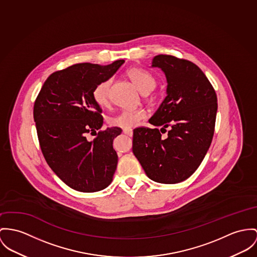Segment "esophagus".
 Here are the masks:
<instances>
[{
  "instance_id": "34e87169",
  "label": "esophagus",
  "mask_w": 257,
  "mask_h": 257,
  "mask_svg": "<svg viewBox=\"0 0 257 257\" xmlns=\"http://www.w3.org/2000/svg\"><path fill=\"white\" fill-rule=\"evenodd\" d=\"M123 133L129 137H132L133 136V130L132 129H124L123 130Z\"/></svg>"
}]
</instances>
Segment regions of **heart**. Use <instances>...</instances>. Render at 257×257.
Returning <instances> with one entry per match:
<instances>
[{
  "label": "heart",
  "instance_id": "b5f03b06",
  "mask_svg": "<svg viewBox=\"0 0 257 257\" xmlns=\"http://www.w3.org/2000/svg\"><path fill=\"white\" fill-rule=\"evenodd\" d=\"M128 76L144 94L150 93L157 85L156 78L150 72L142 68H131L128 71ZM110 85L111 79L107 78L100 81L94 88L93 99L99 106H104L108 103ZM146 116V111L142 108L123 109L118 114L109 119V124L122 129H131L137 126L141 120H143Z\"/></svg>",
  "mask_w": 257,
  "mask_h": 257
}]
</instances>
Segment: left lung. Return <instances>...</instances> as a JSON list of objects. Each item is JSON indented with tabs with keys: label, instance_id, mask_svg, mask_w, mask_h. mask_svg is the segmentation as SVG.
Masks as SVG:
<instances>
[{
	"label": "left lung",
	"instance_id": "obj_1",
	"mask_svg": "<svg viewBox=\"0 0 257 257\" xmlns=\"http://www.w3.org/2000/svg\"><path fill=\"white\" fill-rule=\"evenodd\" d=\"M152 66L160 68L167 80V96L149 120L160 129H134L132 150L148 177L176 184L198 169L210 147L217 96L205 74L190 60L158 55ZM167 130L168 136L162 138Z\"/></svg>",
	"mask_w": 257,
	"mask_h": 257
}]
</instances>
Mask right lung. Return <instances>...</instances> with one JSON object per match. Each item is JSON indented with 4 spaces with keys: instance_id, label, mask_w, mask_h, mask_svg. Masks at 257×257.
Listing matches in <instances>:
<instances>
[{
    "instance_id": "1",
    "label": "right lung",
    "mask_w": 257,
    "mask_h": 257,
    "mask_svg": "<svg viewBox=\"0 0 257 257\" xmlns=\"http://www.w3.org/2000/svg\"><path fill=\"white\" fill-rule=\"evenodd\" d=\"M77 63L52 73L37 96L33 116L42 154L51 169L71 189L94 193L112 181L118 157L112 147L119 127L100 130L101 108L93 90L110 78L123 64ZM95 133L92 141L86 139Z\"/></svg>"
}]
</instances>
